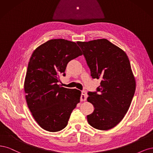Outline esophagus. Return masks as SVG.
Returning a JSON list of instances; mask_svg holds the SVG:
<instances>
[{
	"mask_svg": "<svg viewBox=\"0 0 153 153\" xmlns=\"http://www.w3.org/2000/svg\"><path fill=\"white\" fill-rule=\"evenodd\" d=\"M87 93L86 91H82L81 95V101H85L87 98Z\"/></svg>",
	"mask_w": 153,
	"mask_h": 153,
	"instance_id": "1",
	"label": "esophagus"
}]
</instances>
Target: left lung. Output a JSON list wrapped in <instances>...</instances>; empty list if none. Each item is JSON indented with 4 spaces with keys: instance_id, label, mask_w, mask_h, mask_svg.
Returning a JSON list of instances; mask_svg holds the SVG:
<instances>
[{
    "instance_id": "8db88e82",
    "label": "left lung",
    "mask_w": 153,
    "mask_h": 153,
    "mask_svg": "<svg viewBox=\"0 0 153 153\" xmlns=\"http://www.w3.org/2000/svg\"><path fill=\"white\" fill-rule=\"evenodd\" d=\"M82 51L93 79H100L96 91L88 93L95 108L87 116L88 123L100 130L116 126L130 106L136 83L130 63L121 49L105 39L77 42Z\"/></svg>"
}]
</instances>
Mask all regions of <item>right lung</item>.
Returning <instances> with one entry per match:
<instances>
[{"instance_id": "obj_1", "label": "right lung", "mask_w": 153, "mask_h": 153, "mask_svg": "<svg viewBox=\"0 0 153 153\" xmlns=\"http://www.w3.org/2000/svg\"><path fill=\"white\" fill-rule=\"evenodd\" d=\"M82 55L74 42L51 39L36 49L28 62L24 90L28 107L42 128L55 132L65 128L80 101L81 91L58 85L67 63Z\"/></svg>"}]
</instances>
